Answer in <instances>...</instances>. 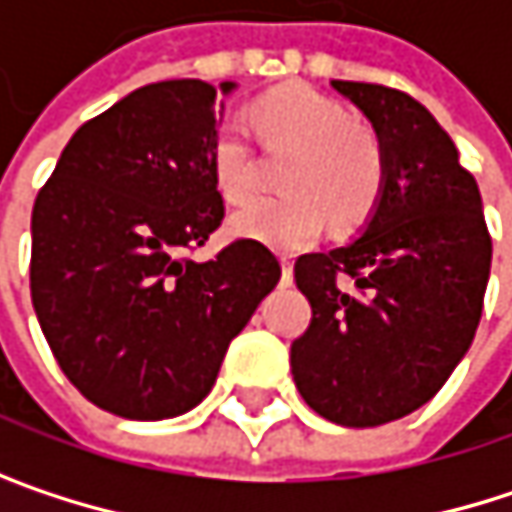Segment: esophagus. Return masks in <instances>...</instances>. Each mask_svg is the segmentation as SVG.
<instances>
[{
	"label": "esophagus",
	"instance_id": "esophagus-1",
	"mask_svg": "<svg viewBox=\"0 0 512 512\" xmlns=\"http://www.w3.org/2000/svg\"><path fill=\"white\" fill-rule=\"evenodd\" d=\"M290 281H293V260L281 257V284H290Z\"/></svg>",
	"mask_w": 512,
	"mask_h": 512
}]
</instances>
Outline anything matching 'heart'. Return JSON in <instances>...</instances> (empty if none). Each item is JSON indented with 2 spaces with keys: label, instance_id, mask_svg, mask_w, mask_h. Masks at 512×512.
<instances>
[{
  "label": "heart",
  "instance_id": "obj_1",
  "mask_svg": "<svg viewBox=\"0 0 512 512\" xmlns=\"http://www.w3.org/2000/svg\"><path fill=\"white\" fill-rule=\"evenodd\" d=\"M266 148H293L281 168L284 195L252 198L228 228L234 237L296 252L320 237L326 219L338 228L361 225L379 204L385 154L353 112L308 85H284L257 100L252 112ZM210 177L225 201L255 189V148L243 121L228 118L210 139Z\"/></svg>",
  "mask_w": 512,
  "mask_h": 512
}]
</instances>
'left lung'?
<instances>
[{
	"label": "left lung",
	"mask_w": 512,
	"mask_h": 512,
	"mask_svg": "<svg viewBox=\"0 0 512 512\" xmlns=\"http://www.w3.org/2000/svg\"><path fill=\"white\" fill-rule=\"evenodd\" d=\"M332 88L373 124L385 186L358 240L296 260L311 326L293 341L290 367L317 415L379 427L433 400L468 353L492 237L457 145L415 97L373 82Z\"/></svg>",
	"instance_id": "1"
}]
</instances>
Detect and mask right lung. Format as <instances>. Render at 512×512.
I'll return each mask as SVG.
<instances>
[{
	"label": "right lung",
	"mask_w": 512,
	"mask_h": 512,
	"mask_svg": "<svg viewBox=\"0 0 512 512\" xmlns=\"http://www.w3.org/2000/svg\"><path fill=\"white\" fill-rule=\"evenodd\" d=\"M216 103L201 79L136 88L73 133L35 198L38 323L82 397L121 418L198 406L281 278L278 257L255 240L204 263L186 257L225 219L207 159Z\"/></svg>",
	"instance_id": "1"
}]
</instances>
